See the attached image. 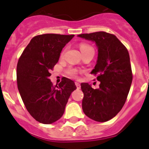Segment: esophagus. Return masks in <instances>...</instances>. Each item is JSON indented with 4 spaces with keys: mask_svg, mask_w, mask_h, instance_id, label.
I'll return each instance as SVG.
<instances>
[{
    "mask_svg": "<svg viewBox=\"0 0 149 149\" xmlns=\"http://www.w3.org/2000/svg\"><path fill=\"white\" fill-rule=\"evenodd\" d=\"M76 88H77V89H80L81 88L80 84L78 83V82H76Z\"/></svg>",
    "mask_w": 149,
    "mask_h": 149,
    "instance_id": "obj_1",
    "label": "esophagus"
}]
</instances>
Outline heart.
Listing matches in <instances>:
<instances>
[{
    "label": "heart",
    "instance_id": "heart-1",
    "mask_svg": "<svg viewBox=\"0 0 149 149\" xmlns=\"http://www.w3.org/2000/svg\"><path fill=\"white\" fill-rule=\"evenodd\" d=\"M80 49H81V52H83L84 51L87 50V49H93V47L91 46H90L89 45L85 44V43H82V44H81L80 45ZM62 55H63V52L62 53ZM67 73L68 74H69L70 76H76V74H77V70H76L75 68H70L67 70Z\"/></svg>",
    "mask_w": 149,
    "mask_h": 149
}]
</instances>
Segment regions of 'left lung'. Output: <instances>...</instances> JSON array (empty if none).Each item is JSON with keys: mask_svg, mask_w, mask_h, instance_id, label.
I'll return each mask as SVG.
<instances>
[{"mask_svg": "<svg viewBox=\"0 0 149 149\" xmlns=\"http://www.w3.org/2000/svg\"><path fill=\"white\" fill-rule=\"evenodd\" d=\"M79 37L95 42L98 58L91 74L97 75L100 88L81 84L84 96L82 109L86 115L97 122L116 116L124 106L133 80L128 51L114 34L105 31L81 34Z\"/></svg>", "mask_w": 149, "mask_h": 149, "instance_id": "1", "label": "left lung"}]
</instances>
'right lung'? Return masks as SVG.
Returning a JSON list of instances; mask_svg holds the SVG:
<instances>
[{"mask_svg":"<svg viewBox=\"0 0 149 149\" xmlns=\"http://www.w3.org/2000/svg\"><path fill=\"white\" fill-rule=\"evenodd\" d=\"M74 37L45 34L31 40L19 58L16 68L18 89L30 115L43 124H51L63 116L74 82L62 79L53 86L50 71L59 60L63 48Z\"/></svg>","mask_w":149,"mask_h":149,"instance_id":"1","label":"right lung"}]
</instances>
